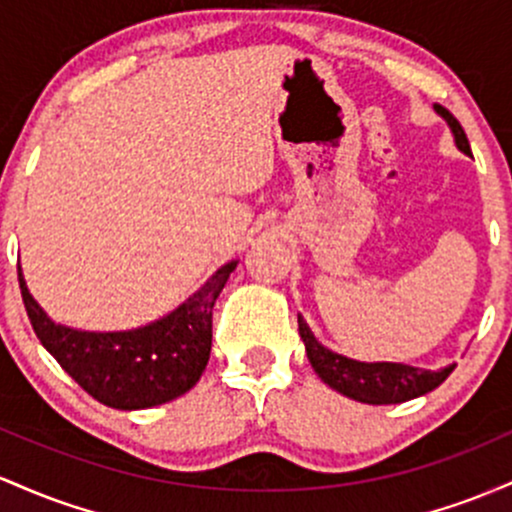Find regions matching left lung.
<instances>
[{"mask_svg":"<svg viewBox=\"0 0 512 512\" xmlns=\"http://www.w3.org/2000/svg\"><path fill=\"white\" fill-rule=\"evenodd\" d=\"M435 113L447 123L459 152L472 154V147H469L467 135H464L457 118L447 108H442L440 103H435ZM297 324H300V336L309 363L321 377V382L329 384L338 394L363 401V404H404V401L416 399V396L433 392L455 370V365H445L440 370H423V367L406 363H365V360L346 358V355L333 353V350L321 346L300 314H297Z\"/></svg>","mask_w":512,"mask_h":512,"instance_id":"left-lung-1","label":"left lung"}]
</instances>
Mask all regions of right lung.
I'll return each instance as SVG.
<instances>
[{"label": "right lung", "instance_id": "add662e5", "mask_svg": "<svg viewBox=\"0 0 512 512\" xmlns=\"http://www.w3.org/2000/svg\"><path fill=\"white\" fill-rule=\"evenodd\" d=\"M237 258L227 261L188 300L164 317L125 331H84L55 324L28 292L21 297L43 348L84 392L120 411H140L179 399L203 375L212 346V307Z\"/></svg>", "mask_w": 512, "mask_h": 512}]
</instances>
